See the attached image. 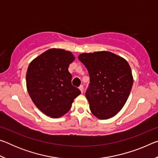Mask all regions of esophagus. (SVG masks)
<instances>
[{
  "label": "esophagus",
  "instance_id": "34e87169",
  "mask_svg": "<svg viewBox=\"0 0 158 158\" xmlns=\"http://www.w3.org/2000/svg\"><path fill=\"white\" fill-rule=\"evenodd\" d=\"M79 89L80 90H81V93H83V92H84V86H83L82 85H80V86L79 87Z\"/></svg>",
  "mask_w": 158,
  "mask_h": 158
}]
</instances>
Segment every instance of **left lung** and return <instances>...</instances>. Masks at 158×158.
Returning a JSON list of instances; mask_svg holds the SVG:
<instances>
[{
    "label": "left lung",
    "instance_id": "obj_1",
    "mask_svg": "<svg viewBox=\"0 0 158 158\" xmlns=\"http://www.w3.org/2000/svg\"><path fill=\"white\" fill-rule=\"evenodd\" d=\"M78 58L89 74L90 83L85 95L90 111L101 120L116 116L126 103L133 84L127 61L106 51L83 53Z\"/></svg>",
    "mask_w": 158,
    "mask_h": 158
}]
</instances>
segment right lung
<instances>
[{
    "label": "right lung",
    "mask_w": 158,
    "mask_h": 158,
    "mask_svg": "<svg viewBox=\"0 0 158 158\" xmlns=\"http://www.w3.org/2000/svg\"><path fill=\"white\" fill-rule=\"evenodd\" d=\"M75 60L73 53L62 49H48L31 61L26 72V88L37 109L53 118L70 109L81 94L72 85L68 67Z\"/></svg>",
    "instance_id": "add662e5"
}]
</instances>
